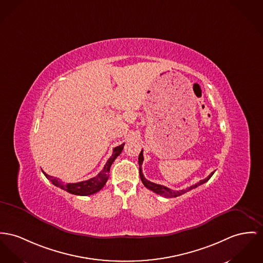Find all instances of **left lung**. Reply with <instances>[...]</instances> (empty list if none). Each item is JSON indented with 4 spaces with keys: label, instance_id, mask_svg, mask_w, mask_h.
Wrapping results in <instances>:
<instances>
[{
    "label": "left lung",
    "instance_id": "1",
    "mask_svg": "<svg viewBox=\"0 0 263 263\" xmlns=\"http://www.w3.org/2000/svg\"><path fill=\"white\" fill-rule=\"evenodd\" d=\"M142 161H143V155H142V151H141L140 156H139V164H140V179H141L143 185H144L146 189L153 191L154 193H158L159 195H162V196H164V197H176V196H179V195H181V194H183V193H187V192L192 191L193 189H195V187H197V186H199V185L205 183V182L210 179V177L212 176V175L214 174V172L211 173L206 178L199 180V182L193 184V185L190 186V187H186L185 190H181V191H176V192H175V191H173V190H171V189H168V187H166V186H163V185H160V184H157V183H154V182L147 180V179L143 176V174H142V170H141Z\"/></svg>",
    "mask_w": 263,
    "mask_h": 263
}]
</instances>
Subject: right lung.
Returning a JSON list of instances; mask_svg holds the SVG:
<instances>
[{
	"label": "right lung",
	"mask_w": 263,
	"mask_h": 263,
	"mask_svg": "<svg viewBox=\"0 0 263 263\" xmlns=\"http://www.w3.org/2000/svg\"><path fill=\"white\" fill-rule=\"evenodd\" d=\"M123 145H124V143L115 147L111 157L108 158V160L106 161L103 171L97 176L89 178L88 180H84V181H80V182H76V183H65V182L61 181L60 179H58L57 177L47 175L45 172H43V173L45 176L48 179H50L52 181V183L55 186L68 192V193H71V194L82 195V196L93 194V193L100 192L105 186V182L107 181L108 176H109L108 174H109L110 166H111L112 162L115 161V159L122 154Z\"/></svg>",
	"instance_id": "add662e5"
}]
</instances>
